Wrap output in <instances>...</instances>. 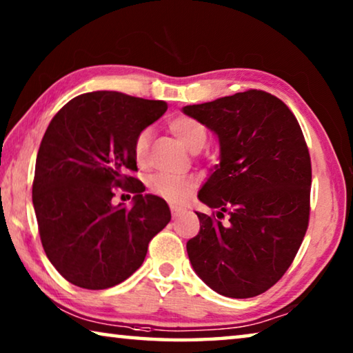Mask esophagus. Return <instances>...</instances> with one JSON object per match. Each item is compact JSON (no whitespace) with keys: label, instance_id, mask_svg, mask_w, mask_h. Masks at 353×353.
Instances as JSON below:
<instances>
[{"label":"esophagus","instance_id":"34e87169","mask_svg":"<svg viewBox=\"0 0 353 353\" xmlns=\"http://www.w3.org/2000/svg\"><path fill=\"white\" fill-rule=\"evenodd\" d=\"M171 213H172V218H179V216H181V214L183 213V210H182V208H179V207H171Z\"/></svg>","mask_w":353,"mask_h":353}]
</instances>
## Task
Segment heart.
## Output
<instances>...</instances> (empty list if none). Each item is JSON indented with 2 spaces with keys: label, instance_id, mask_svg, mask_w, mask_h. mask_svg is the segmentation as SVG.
I'll use <instances>...</instances> for the list:
<instances>
[{
  "label": "heart",
  "instance_id": "obj_1",
  "mask_svg": "<svg viewBox=\"0 0 353 353\" xmlns=\"http://www.w3.org/2000/svg\"><path fill=\"white\" fill-rule=\"evenodd\" d=\"M168 128L176 139L191 152H198L199 149L204 148L207 141V128L198 119L190 115H179L174 117L168 123ZM149 141H151V129H141L135 137L134 141V155L139 165H145L148 160ZM151 191L155 194L162 196L166 201L172 204H182L187 201L191 191L194 190L196 182L191 177L183 176H172V174H155L151 179Z\"/></svg>",
  "mask_w": 353,
  "mask_h": 353
}]
</instances>
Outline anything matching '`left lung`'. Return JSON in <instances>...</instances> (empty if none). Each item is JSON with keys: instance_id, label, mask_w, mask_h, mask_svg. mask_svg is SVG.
I'll list each match as a JSON object with an SVG mask.
<instances>
[{"instance_id": "1", "label": "left lung", "mask_w": 353, "mask_h": 353, "mask_svg": "<svg viewBox=\"0 0 353 353\" xmlns=\"http://www.w3.org/2000/svg\"><path fill=\"white\" fill-rule=\"evenodd\" d=\"M183 113L212 129L221 146L219 166L198 194L218 212L196 213L191 266L219 294L259 296L288 271L308 229L312 160L302 129L282 99L263 90ZM224 214L230 221L221 223Z\"/></svg>"}]
</instances>
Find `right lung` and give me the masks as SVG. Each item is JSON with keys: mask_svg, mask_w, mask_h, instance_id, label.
Wrapping results in <instances>:
<instances>
[{"mask_svg": "<svg viewBox=\"0 0 353 353\" xmlns=\"http://www.w3.org/2000/svg\"><path fill=\"white\" fill-rule=\"evenodd\" d=\"M168 109L119 92L83 93L68 101L41 139L32 204L41 246L63 279L105 290L139 270L148 244L170 223L162 198L143 194L134 141ZM134 192V205L113 206L114 191Z\"/></svg>", "mask_w": 353, "mask_h": 353, "instance_id": "obj_1", "label": "right lung"}]
</instances>
